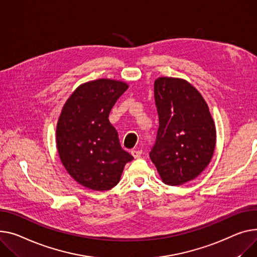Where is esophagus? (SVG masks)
I'll list each match as a JSON object with an SVG mask.
<instances>
[{
  "label": "esophagus",
  "instance_id": "esophagus-1",
  "mask_svg": "<svg viewBox=\"0 0 257 257\" xmlns=\"http://www.w3.org/2000/svg\"><path fill=\"white\" fill-rule=\"evenodd\" d=\"M142 154H143L142 150H133V151H131V155L134 158H140L142 156Z\"/></svg>",
  "mask_w": 257,
  "mask_h": 257
}]
</instances>
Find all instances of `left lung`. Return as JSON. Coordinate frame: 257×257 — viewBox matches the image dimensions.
I'll list each match as a JSON object with an SVG mask.
<instances>
[{
	"label": "left lung",
	"instance_id": "obj_1",
	"mask_svg": "<svg viewBox=\"0 0 257 257\" xmlns=\"http://www.w3.org/2000/svg\"><path fill=\"white\" fill-rule=\"evenodd\" d=\"M159 128L150 158L167 185L195 179L210 163L216 129L206 101L189 82L159 77L154 83Z\"/></svg>",
	"mask_w": 257,
	"mask_h": 257
}]
</instances>
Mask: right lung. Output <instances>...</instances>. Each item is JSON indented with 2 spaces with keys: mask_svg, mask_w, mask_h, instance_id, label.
<instances>
[{
  "mask_svg": "<svg viewBox=\"0 0 257 257\" xmlns=\"http://www.w3.org/2000/svg\"><path fill=\"white\" fill-rule=\"evenodd\" d=\"M128 89L125 82L97 79L81 84L67 100L57 126V147L66 170L92 190L114 187L133 157L119 145L108 115Z\"/></svg>",
  "mask_w": 257,
  "mask_h": 257,
  "instance_id": "add662e5",
  "label": "right lung"
}]
</instances>
